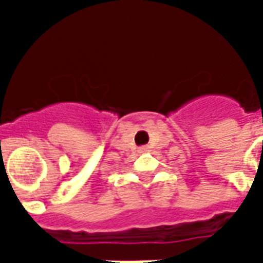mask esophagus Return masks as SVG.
Wrapping results in <instances>:
<instances>
[{
	"label": "esophagus",
	"instance_id": "obj_1",
	"mask_svg": "<svg viewBox=\"0 0 263 263\" xmlns=\"http://www.w3.org/2000/svg\"><path fill=\"white\" fill-rule=\"evenodd\" d=\"M139 151H141V152H148L149 148H148V146H142V148L139 149Z\"/></svg>",
	"mask_w": 263,
	"mask_h": 263
}]
</instances>
